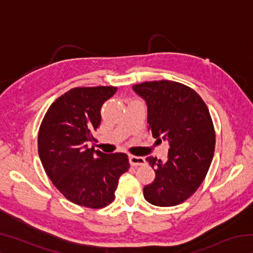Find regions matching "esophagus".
Here are the masks:
<instances>
[{
	"instance_id": "obj_1",
	"label": "esophagus",
	"mask_w": 253,
	"mask_h": 253,
	"mask_svg": "<svg viewBox=\"0 0 253 253\" xmlns=\"http://www.w3.org/2000/svg\"><path fill=\"white\" fill-rule=\"evenodd\" d=\"M129 163L132 166H139L145 164V158L142 156H129Z\"/></svg>"
}]
</instances>
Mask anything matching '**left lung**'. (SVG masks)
<instances>
[{
	"label": "left lung",
	"mask_w": 253,
	"mask_h": 253,
	"mask_svg": "<svg viewBox=\"0 0 253 253\" xmlns=\"http://www.w3.org/2000/svg\"><path fill=\"white\" fill-rule=\"evenodd\" d=\"M147 106L148 130L169 145L166 161L148 156L155 179L144 198L156 207H174L198 190L211 165L215 132L208 106L193 89L158 80L132 85Z\"/></svg>",
	"instance_id": "left-lung-1"
}]
</instances>
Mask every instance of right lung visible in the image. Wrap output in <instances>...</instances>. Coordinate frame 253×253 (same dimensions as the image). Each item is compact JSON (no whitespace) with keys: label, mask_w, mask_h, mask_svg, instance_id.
Returning <instances> with one entry per match:
<instances>
[{"label":"right lung","mask_w":253,"mask_h":253,"mask_svg":"<svg viewBox=\"0 0 253 253\" xmlns=\"http://www.w3.org/2000/svg\"><path fill=\"white\" fill-rule=\"evenodd\" d=\"M116 87L74 88L46 111L38 151L46 175L70 202L90 209L111 203L121 175L129 169L126 154L89 148L100 126V109Z\"/></svg>","instance_id":"1"}]
</instances>
